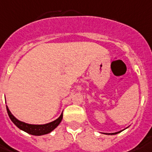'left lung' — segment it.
<instances>
[{"mask_svg":"<svg viewBox=\"0 0 152 152\" xmlns=\"http://www.w3.org/2000/svg\"><path fill=\"white\" fill-rule=\"evenodd\" d=\"M121 132V131L117 132H114V133H105V134H108V135H116V134L119 133V132Z\"/></svg>","mask_w":152,"mask_h":152,"instance_id":"8db88e82","label":"left lung"}]
</instances>
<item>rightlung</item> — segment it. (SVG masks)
Wrapping results in <instances>:
<instances>
[{"instance_id":"add662e5","label":"right lung","mask_w":152,"mask_h":152,"mask_svg":"<svg viewBox=\"0 0 152 152\" xmlns=\"http://www.w3.org/2000/svg\"><path fill=\"white\" fill-rule=\"evenodd\" d=\"M7 112L9 114V118L11 119V121L13 122V124L16 127H18L19 129L26 132L27 133L31 134L33 136H42L45 134L50 133V132H52L56 127L60 124V122L62 121L63 119V113L60 115V116L55 121L50 122L48 124H30L24 123L23 121H20L17 120L15 116L11 113V112L9 111V108L6 105Z\"/></svg>"}]
</instances>
